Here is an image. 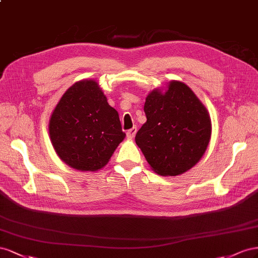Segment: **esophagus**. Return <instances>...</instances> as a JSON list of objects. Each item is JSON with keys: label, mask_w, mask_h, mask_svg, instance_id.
Masks as SVG:
<instances>
[{"label": "esophagus", "mask_w": 258, "mask_h": 258, "mask_svg": "<svg viewBox=\"0 0 258 258\" xmlns=\"http://www.w3.org/2000/svg\"><path fill=\"white\" fill-rule=\"evenodd\" d=\"M136 132H137V127H133V128L128 130L127 133H126L127 138H128V139H133V138L135 137V135H136Z\"/></svg>", "instance_id": "34e87169"}]
</instances>
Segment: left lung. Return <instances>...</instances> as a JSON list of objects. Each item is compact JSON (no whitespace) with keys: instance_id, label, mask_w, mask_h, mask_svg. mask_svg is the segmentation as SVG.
Returning a JSON list of instances; mask_svg holds the SVG:
<instances>
[{"instance_id":"obj_1","label":"left lung","mask_w":258,"mask_h":258,"mask_svg":"<svg viewBox=\"0 0 258 258\" xmlns=\"http://www.w3.org/2000/svg\"><path fill=\"white\" fill-rule=\"evenodd\" d=\"M144 111L147 121L135 142L152 171L177 176L202 159L211 141L212 122L188 85L173 80L164 91L154 88L147 95Z\"/></svg>"}]
</instances>
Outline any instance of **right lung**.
<instances>
[{
    "label": "right lung",
    "mask_w": 258,
    "mask_h": 258,
    "mask_svg": "<svg viewBox=\"0 0 258 258\" xmlns=\"http://www.w3.org/2000/svg\"><path fill=\"white\" fill-rule=\"evenodd\" d=\"M48 133L57 156L81 172L101 170L125 138L119 113L95 80L78 81L64 92L49 117Z\"/></svg>",
    "instance_id": "obj_1"
}]
</instances>
